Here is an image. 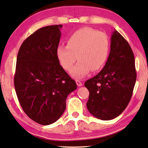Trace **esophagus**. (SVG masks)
<instances>
[{"instance_id":"esophagus-1","label":"esophagus","mask_w":148,"mask_h":148,"mask_svg":"<svg viewBox=\"0 0 148 148\" xmlns=\"http://www.w3.org/2000/svg\"><path fill=\"white\" fill-rule=\"evenodd\" d=\"M76 84H77V86H83V84L82 82H81V81L80 80H79V79H76Z\"/></svg>"}]
</instances>
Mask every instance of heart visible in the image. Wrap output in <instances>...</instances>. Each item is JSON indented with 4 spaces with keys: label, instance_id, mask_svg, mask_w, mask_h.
<instances>
[{
    "label": "heart",
    "instance_id": "b5f03b06",
    "mask_svg": "<svg viewBox=\"0 0 148 148\" xmlns=\"http://www.w3.org/2000/svg\"><path fill=\"white\" fill-rule=\"evenodd\" d=\"M110 52V40L106 34L91 27L77 30L66 40V46L60 45L56 56L60 65L67 71L77 64L71 75L75 78L86 76L91 70L98 71L104 66Z\"/></svg>",
    "mask_w": 148,
    "mask_h": 148
}]
</instances>
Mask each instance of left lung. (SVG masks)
<instances>
[{
    "label": "left lung",
    "instance_id": "left-lung-1",
    "mask_svg": "<svg viewBox=\"0 0 148 148\" xmlns=\"http://www.w3.org/2000/svg\"><path fill=\"white\" fill-rule=\"evenodd\" d=\"M137 73L134 54L126 40L116 30L111 36L110 52L102 70L85 82L90 92L89 112L108 121L122 113L130 102Z\"/></svg>",
    "mask_w": 148,
    "mask_h": 148
}]
</instances>
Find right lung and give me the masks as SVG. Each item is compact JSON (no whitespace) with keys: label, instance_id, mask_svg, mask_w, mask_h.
Instances as JSON below:
<instances>
[{"label":"right lung","instance_id":"right-lung-1","mask_svg":"<svg viewBox=\"0 0 148 148\" xmlns=\"http://www.w3.org/2000/svg\"><path fill=\"white\" fill-rule=\"evenodd\" d=\"M62 25L46 26L24 40L18 52L14 86L21 108L40 125L56 122L66 108L75 82L56 56Z\"/></svg>","mask_w":148,"mask_h":148}]
</instances>
